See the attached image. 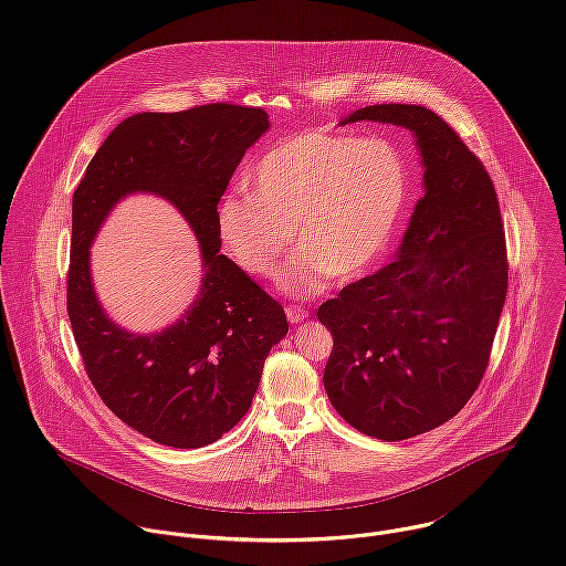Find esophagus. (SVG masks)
Segmentation results:
<instances>
[{"mask_svg": "<svg viewBox=\"0 0 566 566\" xmlns=\"http://www.w3.org/2000/svg\"><path fill=\"white\" fill-rule=\"evenodd\" d=\"M285 314H287L290 323H301L307 316V310L301 305H285Z\"/></svg>", "mask_w": 566, "mask_h": 566, "instance_id": "obj_1", "label": "esophagus"}]
</instances>
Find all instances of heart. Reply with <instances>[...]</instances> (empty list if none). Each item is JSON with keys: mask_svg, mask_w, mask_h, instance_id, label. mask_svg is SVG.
Returning <instances> with one entry per match:
<instances>
[{"mask_svg": "<svg viewBox=\"0 0 566 566\" xmlns=\"http://www.w3.org/2000/svg\"><path fill=\"white\" fill-rule=\"evenodd\" d=\"M252 191L228 193L216 213L228 254L268 279L292 248L279 285L312 296L329 279L364 274L390 243L408 202V167L395 145L305 132L274 145L250 174Z\"/></svg>", "mask_w": 566, "mask_h": 566, "instance_id": "obj_1", "label": "heart"}]
</instances>
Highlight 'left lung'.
<instances>
[{"mask_svg":"<svg viewBox=\"0 0 566 566\" xmlns=\"http://www.w3.org/2000/svg\"><path fill=\"white\" fill-rule=\"evenodd\" d=\"M417 136L426 196L395 256L318 307L332 332L323 386L353 428L384 441L453 419L478 390L509 287L497 193L460 134L421 104H373L346 123Z\"/></svg>","mask_w":566,"mask_h":566,"instance_id":"obj_1","label":"left lung"}]
</instances>
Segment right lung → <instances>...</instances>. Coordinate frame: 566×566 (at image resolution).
Returning <instances> with one entry per match:
<instances>
[{
	"label": "right lung",
	"instance_id": "obj_1",
	"mask_svg": "<svg viewBox=\"0 0 566 566\" xmlns=\"http://www.w3.org/2000/svg\"><path fill=\"white\" fill-rule=\"evenodd\" d=\"M268 127L263 108L232 102L138 113L108 134L73 193L66 310L84 370L113 415L163 446L200 448L232 430L252 406L272 346L287 334L281 303L218 254V200ZM132 190L171 199L206 261L199 298L160 335L108 322L87 274L96 228Z\"/></svg>",
	"mask_w": 566,
	"mask_h": 566
}]
</instances>
